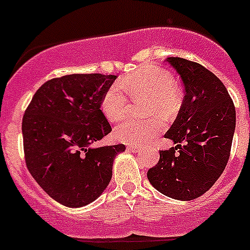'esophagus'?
<instances>
[{
  "label": "esophagus",
  "instance_id": "obj_1",
  "mask_svg": "<svg viewBox=\"0 0 250 250\" xmlns=\"http://www.w3.org/2000/svg\"><path fill=\"white\" fill-rule=\"evenodd\" d=\"M127 149L131 150V151H134V152H136V151H139V150H140V147L136 146V145H127Z\"/></svg>",
  "mask_w": 250,
  "mask_h": 250
}]
</instances>
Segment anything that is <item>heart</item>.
Wrapping results in <instances>:
<instances>
[{
  "mask_svg": "<svg viewBox=\"0 0 250 250\" xmlns=\"http://www.w3.org/2000/svg\"><path fill=\"white\" fill-rule=\"evenodd\" d=\"M127 92L132 100L147 98L146 114L163 115L170 118L180 107V92L175 79L169 71L158 66H145L135 74L124 77L120 83L111 86L101 100V110L111 123H120L129 115L130 103ZM164 127L159 116L147 120H129L115 130L116 139L123 143L145 144Z\"/></svg>",
  "mask_w": 250,
  "mask_h": 250,
  "instance_id": "obj_1",
  "label": "heart"
}]
</instances>
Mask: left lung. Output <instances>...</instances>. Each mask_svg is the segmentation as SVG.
I'll return each mask as SVG.
<instances>
[{
    "label": "left lung",
    "instance_id": "left-lung-1",
    "mask_svg": "<svg viewBox=\"0 0 250 250\" xmlns=\"http://www.w3.org/2000/svg\"><path fill=\"white\" fill-rule=\"evenodd\" d=\"M167 62L176 70L185 91L178 116L165 134L178 145L161 150L147 179L169 198L193 200L209 190L227 167L235 107L224 83L204 66L180 57H167Z\"/></svg>",
    "mask_w": 250,
    "mask_h": 250
}]
</instances>
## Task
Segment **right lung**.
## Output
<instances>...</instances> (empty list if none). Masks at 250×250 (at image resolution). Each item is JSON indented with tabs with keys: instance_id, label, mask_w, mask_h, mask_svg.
Segmentation results:
<instances>
[{
	"instance_id": "obj_1",
	"label": "right lung",
	"mask_w": 250,
	"mask_h": 250,
	"mask_svg": "<svg viewBox=\"0 0 250 250\" xmlns=\"http://www.w3.org/2000/svg\"><path fill=\"white\" fill-rule=\"evenodd\" d=\"M115 75L72 74L48 80L34 95L22 120L28 171L54 200L80 208L98 199L125 145L94 147L111 131L101 100Z\"/></svg>"
}]
</instances>
